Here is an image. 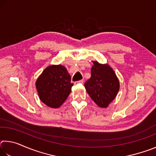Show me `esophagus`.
<instances>
[{
  "label": "esophagus",
  "instance_id": "1",
  "mask_svg": "<svg viewBox=\"0 0 156 156\" xmlns=\"http://www.w3.org/2000/svg\"><path fill=\"white\" fill-rule=\"evenodd\" d=\"M83 82H84V80H78V81H76V82H75V84H78V83H81V84H83Z\"/></svg>",
  "mask_w": 156,
  "mask_h": 156
}]
</instances>
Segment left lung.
Masks as SVG:
<instances>
[{"label": "left lung", "mask_w": 156, "mask_h": 156, "mask_svg": "<svg viewBox=\"0 0 156 156\" xmlns=\"http://www.w3.org/2000/svg\"><path fill=\"white\" fill-rule=\"evenodd\" d=\"M93 63L91 78L85 82L84 87L98 106L106 108L118 94L119 81L109 65L100 64L97 61Z\"/></svg>", "instance_id": "8db88e82"}]
</instances>
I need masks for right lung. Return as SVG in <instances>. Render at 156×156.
<instances>
[{
    "label": "right lung",
    "instance_id": "1",
    "mask_svg": "<svg viewBox=\"0 0 156 156\" xmlns=\"http://www.w3.org/2000/svg\"><path fill=\"white\" fill-rule=\"evenodd\" d=\"M73 85L67 69L61 65L47 67L36 83L41 100L51 108L59 107L65 101Z\"/></svg>",
    "mask_w": 156,
    "mask_h": 156
}]
</instances>
